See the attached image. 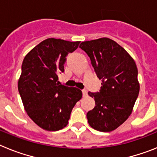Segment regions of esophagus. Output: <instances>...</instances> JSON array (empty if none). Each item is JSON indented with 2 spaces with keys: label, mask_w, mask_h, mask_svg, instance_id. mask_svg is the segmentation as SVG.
<instances>
[{
  "label": "esophagus",
  "mask_w": 157,
  "mask_h": 157,
  "mask_svg": "<svg viewBox=\"0 0 157 157\" xmlns=\"http://www.w3.org/2000/svg\"><path fill=\"white\" fill-rule=\"evenodd\" d=\"M82 95H83V97H86V96H87V90H82Z\"/></svg>",
  "instance_id": "34e87169"
}]
</instances>
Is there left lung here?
<instances>
[{
	"label": "left lung",
	"instance_id": "left-lung-1",
	"mask_svg": "<svg viewBox=\"0 0 157 157\" xmlns=\"http://www.w3.org/2000/svg\"><path fill=\"white\" fill-rule=\"evenodd\" d=\"M79 48L86 52L102 81L99 92L88 93L96 103L87 112L88 123L99 131H112L128 119L138 98L136 63L123 47L108 37L83 41Z\"/></svg>",
	"mask_w": 157,
	"mask_h": 157
}]
</instances>
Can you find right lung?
Listing matches in <instances>:
<instances>
[{"label":"right lung","instance_id":"1","mask_svg":"<svg viewBox=\"0 0 157 157\" xmlns=\"http://www.w3.org/2000/svg\"><path fill=\"white\" fill-rule=\"evenodd\" d=\"M79 43L48 38L23 59L19 95L29 117L44 130L56 131L66 127L72 109L82 97L79 89L59 84L57 75L64 71L66 56Z\"/></svg>","mask_w":157,"mask_h":157}]
</instances>
